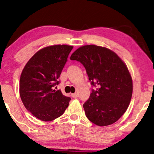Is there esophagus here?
<instances>
[{"label":"esophagus","mask_w":154,"mask_h":154,"mask_svg":"<svg viewBox=\"0 0 154 154\" xmlns=\"http://www.w3.org/2000/svg\"><path fill=\"white\" fill-rule=\"evenodd\" d=\"M72 97L73 98H77L78 94L77 93H73V94H72Z\"/></svg>","instance_id":"34e87169"}]
</instances>
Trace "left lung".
<instances>
[{
  "mask_svg": "<svg viewBox=\"0 0 154 154\" xmlns=\"http://www.w3.org/2000/svg\"><path fill=\"white\" fill-rule=\"evenodd\" d=\"M71 60L83 64L93 86L83 106L87 118L100 127L118 121L128 109L133 93V81L127 65L109 48L86 45L71 54Z\"/></svg>",
  "mask_w": 154,
  "mask_h": 154,
  "instance_id": "1",
  "label": "left lung"
}]
</instances>
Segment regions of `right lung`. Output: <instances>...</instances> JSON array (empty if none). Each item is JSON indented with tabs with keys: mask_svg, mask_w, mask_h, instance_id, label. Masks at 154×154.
I'll return each instance as SVG.
<instances>
[{
	"mask_svg": "<svg viewBox=\"0 0 154 154\" xmlns=\"http://www.w3.org/2000/svg\"><path fill=\"white\" fill-rule=\"evenodd\" d=\"M72 45H54L36 52L21 72L19 83L20 99L26 109L44 122L63 115L70 98L54 89L67 61Z\"/></svg>",
	"mask_w": 154,
	"mask_h": 154,
	"instance_id": "obj_1",
	"label": "right lung"
}]
</instances>
